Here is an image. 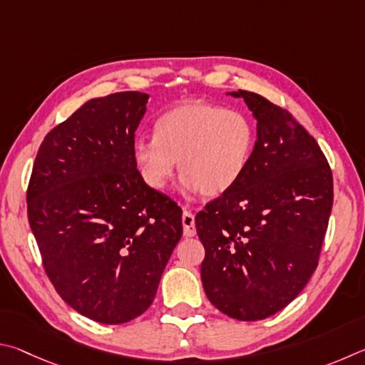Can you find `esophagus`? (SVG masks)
<instances>
[{
    "instance_id": "1",
    "label": "esophagus",
    "mask_w": 365,
    "mask_h": 365,
    "mask_svg": "<svg viewBox=\"0 0 365 365\" xmlns=\"http://www.w3.org/2000/svg\"><path fill=\"white\" fill-rule=\"evenodd\" d=\"M182 229H184V237H194L195 235V216L184 210L182 213Z\"/></svg>"
}]
</instances>
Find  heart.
Returning <instances> with one entry per match:
<instances>
[{"mask_svg":"<svg viewBox=\"0 0 365 365\" xmlns=\"http://www.w3.org/2000/svg\"><path fill=\"white\" fill-rule=\"evenodd\" d=\"M245 113L203 101H186L162 113L155 136L133 140L134 165L147 186L160 190L176 168L190 190L218 197L244 176L255 149Z\"/></svg>","mask_w":365,"mask_h":365,"instance_id":"obj_1","label":"heart"}]
</instances>
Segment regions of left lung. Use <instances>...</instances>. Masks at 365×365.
Segmentation results:
<instances>
[{"label":"left lung","mask_w":365,"mask_h":365,"mask_svg":"<svg viewBox=\"0 0 365 365\" xmlns=\"http://www.w3.org/2000/svg\"><path fill=\"white\" fill-rule=\"evenodd\" d=\"M242 98L257 118L244 176L195 216L205 247L200 274L212 304L237 321H261L293 302L316 271L334 205L327 158L309 133L257 93Z\"/></svg>","instance_id":"8db88e82"}]
</instances>
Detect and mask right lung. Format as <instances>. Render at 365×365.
I'll list each match as a JSON object with an SVG mask.
<instances>
[{
    "instance_id": "obj_1",
    "label": "right lung",
    "mask_w": 365,
    "mask_h": 365,
    "mask_svg": "<svg viewBox=\"0 0 365 365\" xmlns=\"http://www.w3.org/2000/svg\"><path fill=\"white\" fill-rule=\"evenodd\" d=\"M149 94L83 104L38 149L29 222L56 292L80 314L125 324L152 304L182 235L181 208L144 182L131 145Z\"/></svg>"
}]
</instances>
